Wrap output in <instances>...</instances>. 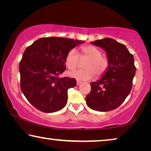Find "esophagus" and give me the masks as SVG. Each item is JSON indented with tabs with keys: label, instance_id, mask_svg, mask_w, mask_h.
Instances as JSON below:
<instances>
[{
	"label": "esophagus",
	"instance_id": "1",
	"mask_svg": "<svg viewBox=\"0 0 151 151\" xmlns=\"http://www.w3.org/2000/svg\"><path fill=\"white\" fill-rule=\"evenodd\" d=\"M81 83H82L81 81H76V85H77V86H79L80 85H81Z\"/></svg>",
	"mask_w": 151,
	"mask_h": 151
}]
</instances>
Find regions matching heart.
<instances>
[{
	"label": "heart",
	"mask_w": 151,
	"mask_h": 151,
	"mask_svg": "<svg viewBox=\"0 0 151 151\" xmlns=\"http://www.w3.org/2000/svg\"><path fill=\"white\" fill-rule=\"evenodd\" d=\"M81 57H86L88 60L84 65L83 70H76L69 72L68 75L70 77L80 81H88L93 77L104 75L109 67V60L102 56L101 51L95 47L86 45L81 47ZM79 56L75 49H70L65 57V64L68 69L73 70L77 66Z\"/></svg>",
	"instance_id": "b5f03b06"
}]
</instances>
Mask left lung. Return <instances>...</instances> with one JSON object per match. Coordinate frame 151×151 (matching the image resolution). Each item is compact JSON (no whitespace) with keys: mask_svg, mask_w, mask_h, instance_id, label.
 <instances>
[{"mask_svg":"<svg viewBox=\"0 0 151 151\" xmlns=\"http://www.w3.org/2000/svg\"><path fill=\"white\" fill-rule=\"evenodd\" d=\"M91 43L105 50L109 67L99 80L91 83L86 104L96 111H112L121 105L131 92L136 73L133 55L126 46L110 38Z\"/></svg>","mask_w":151,"mask_h":151,"instance_id":"left-lung-1","label":"left lung"}]
</instances>
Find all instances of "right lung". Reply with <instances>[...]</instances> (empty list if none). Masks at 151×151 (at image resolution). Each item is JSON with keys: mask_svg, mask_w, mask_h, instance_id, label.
<instances>
[{"mask_svg": "<svg viewBox=\"0 0 151 151\" xmlns=\"http://www.w3.org/2000/svg\"><path fill=\"white\" fill-rule=\"evenodd\" d=\"M84 42L62 37L40 38L26 48L19 65L20 88L36 109L50 113L65 106L68 89L75 86L76 81L59 76L66 69L67 52Z\"/></svg>", "mask_w": 151, "mask_h": 151, "instance_id": "add662e5", "label": "right lung"}]
</instances>
